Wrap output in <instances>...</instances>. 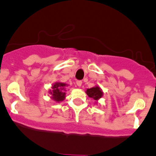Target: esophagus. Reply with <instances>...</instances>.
Instances as JSON below:
<instances>
[{
	"label": "esophagus",
	"mask_w": 156,
	"mask_h": 156,
	"mask_svg": "<svg viewBox=\"0 0 156 156\" xmlns=\"http://www.w3.org/2000/svg\"><path fill=\"white\" fill-rule=\"evenodd\" d=\"M76 85H77V86H79V87H80V86H82V81L81 80H77V81L76 82Z\"/></svg>",
	"instance_id": "34e87169"
}]
</instances>
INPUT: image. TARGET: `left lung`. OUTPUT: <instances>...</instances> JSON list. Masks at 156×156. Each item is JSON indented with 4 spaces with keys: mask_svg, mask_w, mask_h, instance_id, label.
<instances>
[{
    "mask_svg": "<svg viewBox=\"0 0 156 156\" xmlns=\"http://www.w3.org/2000/svg\"><path fill=\"white\" fill-rule=\"evenodd\" d=\"M86 93L89 98H91L94 99V101H97L98 100H99L102 97L103 94H104L102 89L98 86H94V87L91 88V89H88L86 90Z\"/></svg>",
    "mask_w": 156,
    "mask_h": 156,
    "instance_id": "8db88e82",
    "label": "left lung"
}]
</instances>
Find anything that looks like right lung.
Instances as JSON below:
<instances>
[{"mask_svg": "<svg viewBox=\"0 0 156 156\" xmlns=\"http://www.w3.org/2000/svg\"><path fill=\"white\" fill-rule=\"evenodd\" d=\"M66 86H67V85L64 83H55L52 85V89L49 91L51 94V98L56 102H60L65 100Z\"/></svg>", "mask_w": 156, "mask_h": 156, "instance_id": "obj_1", "label": "right lung"}]
</instances>
